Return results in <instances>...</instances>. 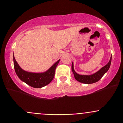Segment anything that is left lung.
I'll return each instance as SVG.
<instances>
[{
  "label": "left lung",
  "mask_w": 123,
  "mask_h": 123,
  "mask_svg": "<svg viewBox=\"0 0 123 123\" xmlns=\"http://www.w3.org/2000/svg\"><path fill=\"white\" fill-rule=\"evenodd\" d=\"M111 62V57L110 61L105 66L101 68L100 70L96 72V73L93 74L92 75H90V76H87V75H80L79 74H77L75 72L73 68V64L72 63V72L74 74V76L75 79L77 80L79 82H81L84 84H92V83H94L98 80L101 79V78L104 76V74L109 69L110 66Z\"/></svg>",
  "instance_id": "1"
}]
</instances>
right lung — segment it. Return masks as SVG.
Masks as SVG:
<instances>
[{
  "label": "right lung",
  "mask_w": 123,
  "mask_h": 123,
  "mask_svg": "<svg viewBox=\"0 0 123 123\" xmlns=\"http://www.w3.org/2000/svg\"><path fill=\"white\" fill-rule=\"evenodd\" d=\"M60 60L55 63L47 72L43 73H33L24 71L20 67L13 55L14 68L16 74L22 81L35 88H41L49 84L55 76L56 68Z\"/></svg>",
  "instance_id": "1"
}]
</instances>
